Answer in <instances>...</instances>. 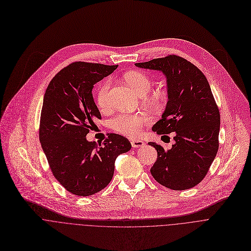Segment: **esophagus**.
<instances>
[{
	"label": "esophagus",
	"mask_w": 251,
	"mask_h": 251,
	"mask_svg": "<svg viewBox=\"0 0 251 251\" xmlns=\"http://www.w3.org/2000/svg\"><path fill=\"white\" fill-rule=\"evenodd\" d=\"M131 145L133 148H142L145 146V143L141 140H134L131 142Z\"/></svg>",
	"instance_id": "1"
}]
</instances>
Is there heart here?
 I'll list each match as a JSON object with an SVG mask.
<instances>
[{
  "instance_id": "b5f03b06",
  "label": "heart",
  "mask_w": 251,
  "mask_h": 251,
  "mask_svg": "<svg viewBox=\"0 0 251 251\" xmlns=\"http://www.w3.org/2000/svg\"><path fill=\"white\" fill-rule=\"evenodd\" d=\"M125 79L129 85L135 90L140 97H145L151 89L152 82L151 76L140 71L129 72L125 75ZM110 80L105 79L97 92V102L100 109L105 110L110 106ZM150 122V117L144 114H118L111 120V127L117 133L135 138L141 135L143 127Z\"/></svg>"
}]
</instances>
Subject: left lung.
<instances>
[{"label":"left lung","mask_w":251,"mask_h":251,"mask_svg":"<svg viewBox=\"0 0 251 251\" xmlns=\"http://www.w3.org/2000/svg\"><path fill=\"white\" fill-rule=\"evenodd\" d=\"M135 65L165 75L169 100L152 131L176 133L170 150L149 143L157 151L151 174L164 187L190 189L206 176L219 149L221 117L209 82L195 65L176 55Z\"/></svg>","instance_id":"8db88e82"}]
</instances>
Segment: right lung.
<instances>
[{"instance_id": "right-lung-1", "label": "right lung", "mask_w": 251, "mask_h": 251, "mask_svg": "<svg viewBox=\"0 0 251 251\" xmlns=\"http://www.w3.org/2000/svg\"><path fill=\"white\" fill-rule=\"evenodd\" d=\"M118 65L74 62L63 68L46 89L39 140L54 177L69 192L90 196L111 181L116 157L131 149L125 137L108 133L99 145L86 138L101 119L92 91Z\"/></svg>"}]
</instances>
